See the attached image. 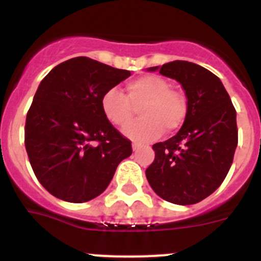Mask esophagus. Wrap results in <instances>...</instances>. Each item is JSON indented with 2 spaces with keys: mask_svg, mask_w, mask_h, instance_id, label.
<instances>
[{
  "mask_svg": "<svg viewBox=\"0 0 261 261\" xmlns=\"http://www.w3.org/2000/svg\"><path fill=\"white\" fill-rule=\"evenodd\" d=\"M132 147H133V150H138L140 147H141V144H137V142H133L132 144Z\"/></svg>",
  "mask_w": 261,
  "mask_h": 261,
  "instance_id": "34e87169",
  "label": "esophagus"
}]
</instances>
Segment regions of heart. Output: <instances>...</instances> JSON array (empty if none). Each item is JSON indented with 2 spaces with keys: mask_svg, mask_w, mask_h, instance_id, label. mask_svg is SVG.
<instances>
[{
  "mask_svg": "<svg viewBox=\"0 0 261 261\" xmlns=\"http://www.w3.org/2000/svg\"><path fill=\"white\" fill-rule=\"evenodd\" d=\"M136 107L143 117L126 126L124 133L140 142L155 140L165 129L167 132L177 130L188 112L186 95L172 89L170 81L158 74H145L128 82L126 95L116 87H110L100 98L105 117L120 128L130 122Z\"/></svg>",
  "mask_w": 261,
  "mask_h": 261,
  "instance_id": "b5f03b06",
  "label": "heart"
}]
</instances>
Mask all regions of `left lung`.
I'll return each instance as SVG.
<instances>
[{"mask_svg":"<svg viewBox=\"0 0 261 261\" xmlns=\"http://www.w3.org/2000/svg\"><path fill=\"white\" fill-rule=\"evenodd\" d=\"M159 73L181 85L188 112L174 137L153 145L155 158L146 168L147 181L166 201L196 204L222 184L231 167L238 145L237 111L220 78L208 69L177 60L163 64Z\"/></svg>","mask_w":261,"mask_h":261,"instance_id":"obj_1","label":"left lung"}]
</instances>
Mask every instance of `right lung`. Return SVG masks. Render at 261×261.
Instances as JSON below:
<instances>
[{"mask_svg":"<svg viewBox=\"0 0 261 261\" xmlns=\"http://www.w3.org/2000/svg\"><path fill=\"white\" fill-rule=\"evenodd\" d=\"M130 71L89 57L61 62L44 77L24 125L27 155L40 184L57 199L86 202L99 196L132 142L105 117L102 94Z\"/></svg>","mask_w":261,"mask_h":261,"instance_id":"1","label":"right lung"}]
</instances>
